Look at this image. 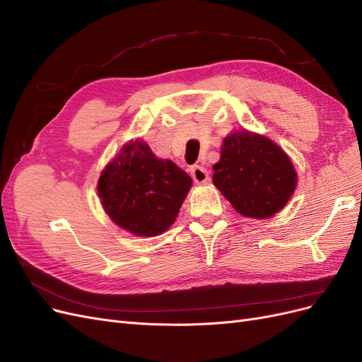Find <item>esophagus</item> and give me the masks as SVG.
<instances>
[{"label":"esophagus","instance_id":"obj_1","mask_svg":"<svg viewBox=\"0 0 362 362\" xmlns=\"http://www.w3.org/2000/svg\"><path fill=\"white\" fill-rule=\"evenodd\" d=\"M190 173H192V178H193L194 182L204 184V182L208 181V172H206V169L202 168V166H193V168L190 169Z\"/></svg>","mask_w":362,"mask_h":362}]
</instances>
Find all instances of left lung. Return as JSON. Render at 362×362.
Returning a JSON list of instances; mask_svg holds the SVG:
<instances>
[{
    "instance_id": "left-lung-1",
    "label": "left lung",
    "mask_w": 362,
    "mask_h": 362,
    "mask_svg": "<svg viewBox=\"0 0 362 362\" xmlns=\"http://www.w3.org/2000/svg\"><path fill=\"white\" fill-rule=\"evenodd\" d=\"M213 184L235 211L269 218L290 201L298 173L290 157L264 136L242 129L225 137Z\"/></svg>"
}]
</instances>
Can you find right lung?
Returning a JSON list of instances; mask_svg holds the SVG:
<instances>
[{
	"mask_svg": "<svg viewBox=\"0 0 362 362\" xmlns=\"http://www.w3.org/2000/svg\"><path fill=\"white\" fill-rule=\"evenodd\" d=\"M192 187V178L170 160L152 154L144 140L127 144L105 166L98 194L104 211L139 237L166 231Z\"/></svg>",
	"mask_w": 362,
	"mask_h": 362,
	"instance_id": "1",
	"label": "right lung"
}]
</instances>
